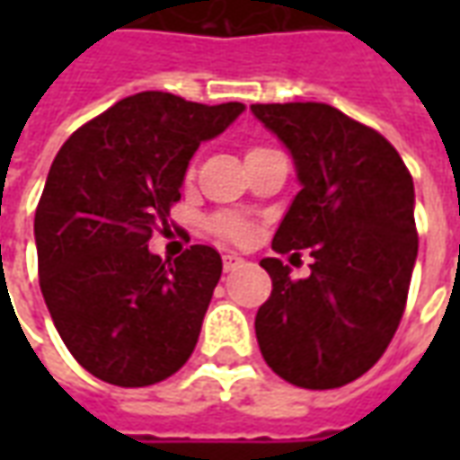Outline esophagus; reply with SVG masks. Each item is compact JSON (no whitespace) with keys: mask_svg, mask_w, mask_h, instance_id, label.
<instances>
[{"mask_svg":"<svg viewBox=\"0 0 460 460\" xmlns=\"http://www.w3.org/2000/svg\"><path fill=\"white\" fill-rule=\"evenodd\" d=\"M239 263H243V259L236 256V253H226V256H224V270H234Z\"/></svg>","mask_w":460,"mask_h":460,"instance_id":"34e87169","label":"esophagus"}]
</instances>
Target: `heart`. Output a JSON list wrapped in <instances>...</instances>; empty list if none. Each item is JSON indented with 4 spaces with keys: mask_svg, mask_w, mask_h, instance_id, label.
<instances>
[{
    "mask_svg": "<svg viewBox=\"0 0 460 460\" xmlns=\"http://www.w3.org/2000/svg\"><path fill=\"white\" fill-rule=\"evenodd\" d=\"M217 231H219L221 236L224 239H229V241H249L251 239V226L246 224V221H241L236 219V217H219L217 219Z\"/></svg>",
    "mask_w": 460,
    "mask_h": 460,
    "instance_id": "heart-1",
    "label": "heart"
}]
</instances>
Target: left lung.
<instances>
[{
  "label": "left lung",
  "mask_w": 460,
  "mask_h": 460,
  "mask_svg": "<svg viewBox=\"0 0 460 460\" xmlns=\"http://www.w3.org/2000/svg\"><path fill=\"white\" fill-rule=\"evenodd\" d=\"M293 157L300 191L273 251L310 249L308 279L280 259L256 313L269 367L305 389H335L385 355L404 315L416 263L414 181L399 152L372 128L325 103L251 105ZM298 256V253H296Z\"/></svg>",
  "instance_id": "obj_1"
}]
</instances>
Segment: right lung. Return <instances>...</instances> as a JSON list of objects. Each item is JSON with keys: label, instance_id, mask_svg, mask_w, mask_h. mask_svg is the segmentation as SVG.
Segmentation results:
<instances>
[{"label": "right lung", "instance_id": "1", "mask_svg": "<svg viewBox=\"0 0 460 460\" xmlns=\"http://www.w3.org/2000/svg\"><path fill=\"white\" fill-rule=\"evenodd\" d=\"M246 111L145 91L75 130L36 207L39 283L78 365L115 386H147L180 369L199 340L221 256L147 249L170 217L190 160Z\"/></svg>", "mask_w": 460, "mask_h": 460}]
</instances>
